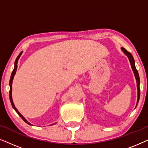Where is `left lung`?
Here are the masks:
<instances>
[{"instance_id":"left-lung-1","label":"left lung","mask_w":148,"mask_h":148,"mask_svg":"<svg viewBox=\"0 0 148 148\" xmlns=\"http://www.w3.org/2000/svg\"><path fill=\"white\" fill-rule=\"evenodd\" d=\"M122 50L124 52V53L126 54V55L128 56L129 61H130L131 65V68L133 71V73H134L135 78H136L137 80V90H138V97H137V105L139 102V97H140V88H139V84H140V79H139V73L137 70L136 69V67H135V60L134 58H133L132 54H131L130 52L127 51V50L125 49L124 48H122Z\"/></svg>"}]
</instances>
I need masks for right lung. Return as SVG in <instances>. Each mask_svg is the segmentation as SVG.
<instances>
[{"mask_svg": "<svg viewBox=\"0 0 148 148\" xmlns=\"http://www.w3.org/2000/svg\"><path fill=\"white\" fill-rule=\"evenodd\" d=\"M22 54V52L20 53L19 55H18V56L17 57V58H16L15 61V67H14V69L13 71V72H12L11 73V78H10V81H9V86H10V90H9V98H10V101H11V105L12 106H13V108L15 109V110L16 111V112H17V114H19V116L21 117V118L23 119V120L25 121V122L27 123V124L29 125H32L31 123H29L28 121L26 120V119L24 118V117L22 116V115L20 114V112H19V111L17 110V109L15 108V105H14L13 104V99H12V83H13V77H14V75H15V73H16V71H17V62H18V60H19V58L20 57V56Z\"/></svg>", "mask_w": 148, "mask_h": 148, "instance_id": "add662e5", "label": "right lung"}]
</instances>
